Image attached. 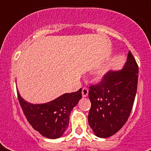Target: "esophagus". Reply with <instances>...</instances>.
Returning <instances> with one entry per match:
<instances>
[{
    "label": "esophagus",
    "instance_id": "1",
    "mask_svg": "<svg viewBox=\"0 0 151 151\" xmlns=\"http://www.w3.org/2000/svg\"><path fill=\"white\" fill-rule=\"evenodd\" d=\"M81 94H82L83 97H87L88 96V89L87 88H83Z\"/></svg>",
    "mask_w": 151,
    "mask_h": 151
}]
</instances>
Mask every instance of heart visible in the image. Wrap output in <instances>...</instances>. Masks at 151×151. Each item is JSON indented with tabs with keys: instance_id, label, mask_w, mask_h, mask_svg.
Wrapping results in <instances>:
<instances>
[{
	"instance_id": "1",
	"label": "heart",
	"mask_w": 151,
	"mask_h": 151,
	"mask_svg": "<svg viewBox=\"0 0 151 151\" xmlns=\"http://www.w3.org/2000/svg\"><path fill=\"white\" fill-rule=\"evenodd\" d=\"M109 70H110V66H108V65H106V66L101 67L98 70V72H97V77H98V78L99 79L103 78L107 73Z\"/></svg>"
}]
</instances>
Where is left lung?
I'll return each mask as SVG.
<instances>
[{
    "label": "left lung",
    "instance_id": "obj_1",
    "mask_svg": "<svg viewBox=\"0 0 151 151\" xmlns=\"http://www.w3.org/2000/svg\"><path fill=\"white\" fill-rule=\"evenodd\" d=\"M139 67L129 51L124 67L109 71L98 85H91L88 124L95 135L107 138L124 126L136 97Z\"/></svg>",
    "mask_w": 151,
    "mask_h": 151
}]
</instances>
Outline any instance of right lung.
I'll return each instance as SVG.
<instances>
[{
	"label": "right lung",
	"instance_id": "obj_1",
	"mask_svg": "<svg viewBox=\"0 0 151 151\" xmlns=\"http://www.w3.org/2000/svg\"><path fill=\"white\" fill-rule=\"evenodd\" d=\"M81 90L65 93L54 100L41 104L27 102L18 90L17 95L22 111L32 127L46 138L58 139L68 127L71 111L82 97Z\"/></svg>",
	"mask_w": 151,
	"mask_h": 151
}]
</instances>
